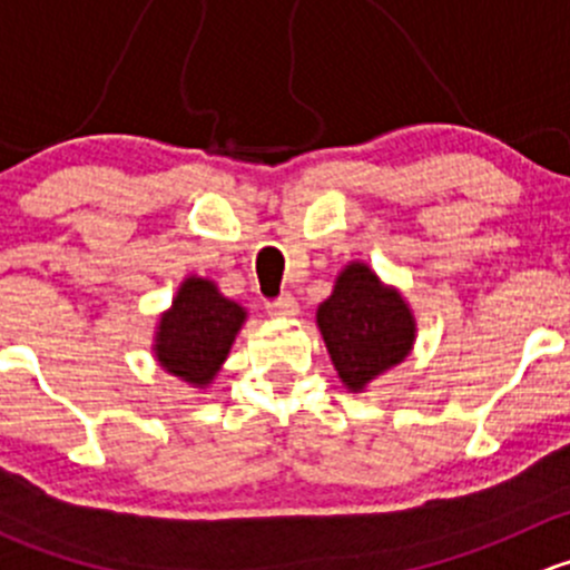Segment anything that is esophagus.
I'll use <instances>...</instances> for the list:
<instances>
[{"mask_svg": "<svg viewBox=\"0 0 570 570\" xmlns=\"http://www.w3.org/2000/svg\"><path fill=\"white\" fill-rule=\"evenodd\" d=\"M267 312L273 314L275 320H295L297 314H301V306H297L295 297L284 295V297H278V301H275V303H269Z\"/></svg>", "mask_w": 570, "mask_h": 570, "instance_id": "obj_1", "label": "esophagus"}]
</instances>
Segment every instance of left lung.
<instances>
[{"mask_svg": "<svg viewBox=\"0 0 570 570\" xmlns=\"http://www.w3.org/2000/svg\"><path fill=\"white\" fill-rule=\"evenodd\" d=\"M317 327L350 394L366 392L372 381L400 366L416 344L411 303L366 262L344 264L331 297L317 306Z\"/></svg>", "mask_w": 570, "mask_h": 570, "instance_id": "left-lung-1", "label": "left lung"}]
</instances>
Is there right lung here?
I'll return each mask as SVG.
<instances>
[{
  "mask_svg": "<svg viewBox=\"0 0 570 570\" xmlns=\"http://www.w3.org/2000/svg\"><path fill=\"white\" fill-rule=\"evenodd\" d=\"M248 308L223 295L204 275H187L157 317L151 353L168 375L193 389H209L226 364Z\"/></svg>",
  "mask_w": 570,
  "mask_h": 570,
  "instance_id": "obj_1",
  "label": "right lung"
}]
</instances>
